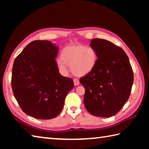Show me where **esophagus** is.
<instances>
[{
    "instance_id": "esophagus-1",
    "label": "esophagus",
    "mask_w": 149,
    "mask_h": 149,
    "mask_svg": "<svg viewBox=\"0 0 149 149\" xmlns=\"http://www.w3.org/2000/svg\"><path fill=\"white\" fill-rule=\"evenodd\" d=\"M74 85L75 86L79 85V81L78 79H76V78H74Z\"/></svg>"
}]
</instances>
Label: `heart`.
<instances>
[{"instance_id":"heart-1","label":"heart","mask_w":149,"mask_h":149,"mask_svg":"<svg viewBox=\"0 0 149 149\" xmlns=\"http://www.w3.org/2000/svg\"><path fill=\"white\" fill-rule=\"evenodd\" d=\"M97 59V53L94 47L73 45L63 49L58 64L64 72L67 70V64L71 67L73 74L77 76H84L94 70Z\"/></svg>"}]
</instances>
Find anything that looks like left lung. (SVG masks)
I'll return each mask as SVG.
<instances>
[{"label": "left lung", "instance_id": "1", "mask_svg": "<svg viewBox=\"0 0 149 149\" xmlns=\"http://www.w3.org/2000/svg\"><path fill=\"white\" fill-rule=\"evenodd\" d=\"M90 45L96 49L98 59L93 71L79 79L85 88L84 105L91 115L112 117L130 95L133 70L124 51L112 42L95 38Z\"/></svg>", "mask_w": 149, "mask_h": 149}]
</instances>
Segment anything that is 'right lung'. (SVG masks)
I'll return each instance as SVG.
<instances>
[{
  "instance_id": "right-lung-1",
  "label": "right lung",
  "mask_w": 149,
  "mask_h": 149,
  "mask_svg": "<svg viewBox=\"0 0 149 149\" xmlns=\"http://www.w3.org/2000/svg\"><path fill=\"white\" fill-rule=\"evenodd\" d=\"M58 47L47 40L29 44L15 58L12 68L13 95L24 113L40 119H51L63 109L74 88L71 78L58 72L55 58Z\"/></svg>"
}]
</instances>
